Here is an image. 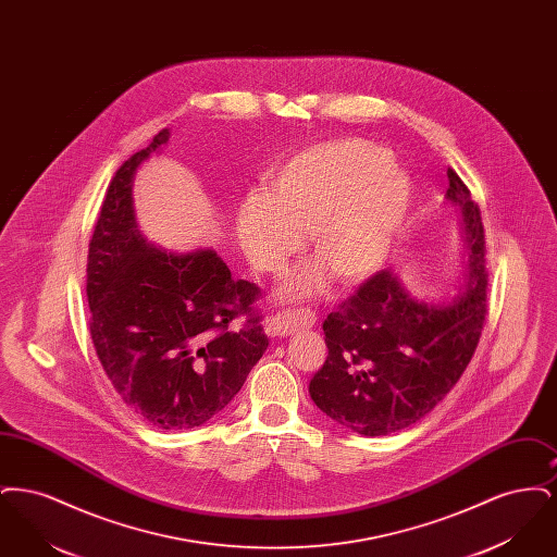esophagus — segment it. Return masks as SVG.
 <instances>
[{"label":"esophagus","mask_w":557,"mask_h":557,"mask_svg":"<svg viewBox=\"0 0 557 557\" xmlns=\"http://www.w3.org/2000/svg\"><path fill=\"white\" fill-rule=\"evenodd\" d=\"M313 315L307 311H282L267 321V336H290L292 332L311 327Z\"/></svg>","instance_id":"34e87169"}]
</instances>
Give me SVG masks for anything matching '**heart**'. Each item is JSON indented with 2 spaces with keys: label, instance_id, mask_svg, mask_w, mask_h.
<instances>
[{
  "label": "heart",
  "instance_id": "b5f03b06",
  "mask_svg": "<svg viewBox=\"0 0 557 557\" xmlns=\"http://www.w3.org/2000/svg\"><path fill=\"white\" fill-rule=\"evenodd\" d=\"M411 209V184L391 154L366 139L309 146L277 164L265 194H250L236 212V238L257 271L275 273L300 248L307 230L313 259L277 286L282 300L323 290L327 275L355 284L388 259Z\"/></svg>",
  "mask_w": 557,
  "mask_h": 557
}]
</instances>
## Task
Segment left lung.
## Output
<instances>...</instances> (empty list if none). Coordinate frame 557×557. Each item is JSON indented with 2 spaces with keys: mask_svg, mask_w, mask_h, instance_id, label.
<instances>
[{
  "mask_svg": "<svg viewBox=\"0 0 557 557\" xmlns=\"http://www.w3.org/2000/svg\"><path fill=\"white\" fill-rule=\"evenodd\" d=\"M447 200L461 209L463 280L443 302L411 296L391 271H377L323 321L327 359L309 393L334 422L386 436L430 413L457 384L476 350L486 315V242L476 202L447 169Z\"/></svg>",
  "mask_w": 557,
  "mask_h": 557,
  "instance_id": "8db88e82",
  "label": "left lung"
}]
</instances>
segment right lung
I'll return each mask as SVG.
<instances>
[{"label": "right lung", "instance_id": "add662e5", "mask_svg": "<svg viewBox=\"0 0 557 557\" xmlns=\"http://www.w3.org/2000/svg\"><path fill=\"white\" fill-rule=\"evenodd\" d=\"M169 129L125 160L108 186L87 255L89 334L119 397L146 424L175 432L207 424L238 395L267 350L257 284L234 280L211 248L166 252L141 236L135 169ZM244 314L242 331L228 323Z\"/></svg>", "mask_w": 557, "mask_h": 557}]
</instances>
